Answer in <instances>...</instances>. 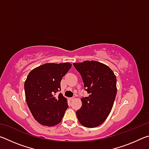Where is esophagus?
I'll list each match as a JSON object with an SVG mask.
<instances>
[{"instance_id": "obj_1", "label": "esophagus", "mask_w": 149, "mask_h": 149, "mask_svg": "<svg viewBox=\"0 0 149 149\" xmlns=\"http://www.w3.org/2000/svg\"><path fill=\"white\" fill-rule=\"evenodd\" d=\"M70 100H71V101H72V100H74V99H75V97H71L70 98Z\"/></svg>"}]
</instances>
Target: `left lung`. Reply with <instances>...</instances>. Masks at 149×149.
<instances>
[{"mask_svg": "<svg viewBox=\"0 0 149 149\" xmlns=\"http://www.w3.org/2000/svg\"><path fill=\"white\" fill-rule=\"evenodd\" d=\"M74 65L89 95L81 99L82 107L76 112L78 121L84 127H97L112 110L117 93L116 77L108 65L95 60L74 63Z\"/></svg>", "mask_w": 149, "mask_h": 149, "instance_id": "obj_1", "label": "left lung"}]
</instances>
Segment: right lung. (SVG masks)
Returning <instances> with one entry per match:
<instances>
[{
  "instance_id": "add662e5",
  "label": "right lung",
  "mask_w": 149,
  "mask_h": 149,
  "mask_svg": "<svg viewBox=\"0 0 149 149\" xmlns=\"http://www.w3.org/2000/svg\"><path fill=\"white\" fill-rule=\"evenodd\" d=\"M69 62L47 63L29 73L24 84L27 106L41 125L54 126L61 122L68 108L67 99L60 93L62 78L71 68Z\"/></svg>"
}]
</instances>
